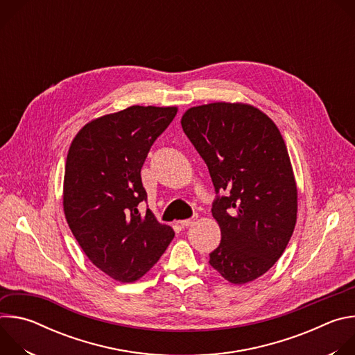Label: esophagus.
<instances>
[{
    "label": "esophagus",
    "mask_w": 355,
    "mask_h": 355,
    "mask_svg": "<svg viewBox=\"0 0 355 355\" xmlns=\"http://www.w3.org/2000/svg\"><path fill=\"white\" fill-rule=\"evenodd\" d=\"M196 219H198V216H193V218H191V219H184V220L180 222V225H181L182 227H189V226H192V225L195 223Z\"/></svg>",
    "instance_id": "1"
}]
</instances>
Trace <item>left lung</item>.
<instances>
[{"label":"left lung","instance_id":"obj_1","mask_svg":"<svg viewBox=\"0 0 355 355\" xmlns=\"http://www.w3.org/2000/svg\"><path fill=\"white\" fill-rule=\"evenodd\" d=\"M181 125L205 160L216 192L212 216L222 233L209 264L241 285L282 256L297 216V188L282 135L259 108L212 103L185 111Z\"/></svg>","mask_w":355,"mask_h":355}]
</instances>
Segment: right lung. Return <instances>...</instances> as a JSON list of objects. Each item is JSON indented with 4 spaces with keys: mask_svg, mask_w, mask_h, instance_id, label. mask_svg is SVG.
<instances>
[{
    "mask_svg": "<svg viewBox=\"0 0 355 355\" xmlns=\"http://www.w3.org/2000/svg\"><path fill=\"white\" fill-rule=\"evenodd\" d=\"M177 107L133 105L95 118L73 139L64 168L66 220L89 261L119 282L140 279L162 257L174 230L150 209L140 170Z\"/></svg>",
    "mask_w": 355,
    "mask_h": 355,
    "instance_id": "obj_1",
    "label": "right lung"
}]
</instances>
